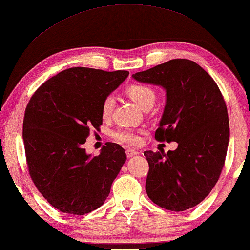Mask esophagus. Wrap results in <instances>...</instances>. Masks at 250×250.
<instances>
[{
    "mask_svg": "<svg viewBox=\"0 0 250 250\" xmlns=\"http://www.w3.org/2000/svg\"><path fill=\"white\" fill-rule=\"evenodd\" d=\"M125 154H126V156H128V157H132L134 155H138L139 152L135 151V149H126Z\"/></svg>",
    "mask_w": 250,
    "mask_h": 250,
    "instance_id": "34e87169",
    "label": "esophagus"
}]
</instances>
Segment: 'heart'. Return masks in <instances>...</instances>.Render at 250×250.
<instances>
[{
	"label": "heart",
	"instance_id": "b5f03b06",
	"mask_svg": "<svg viewBox=\"0 0 250 250\" xmlns=\"http://www.w3.org/2000/svg\"><path fill=\"white\" fill-rule=\"evenodd\" d=\"M126 94L137 104L141 109L145 110L146 108H152L156 101V94L151 86L145 84H133L126 88ZM116 98L112 94L107 95L104 98L102 104V116L104 118L109 117L113 108H115ZM113 138L119 142L126 145H138L141 141L140 131L133 129H120L112 134Z\"/></svg>",
	"mask_w": 250,
	"mask_h": 250
}]
</instances>
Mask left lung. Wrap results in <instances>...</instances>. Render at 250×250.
Here are the masks:
<instances>
[{
	"instance_id": "1",
	"label": "left lung",
	"mask_w": 250,
	"mask_h": 250,
	"mask_svg": "<svg viewBox=\"0 0 250 250\" xmlns=\"http://www.w3.org/2000/svg\"><path fill=\"white\" fill-rule=\"evenodd\" d=\"M162 86L166 105L155 139L177 142L168 151H145V190L158 207L180 212L196 207L214 187L223 169L229 141L228 108L208 72L187 59H174L132 75Z\"/></svg>"
}]
</instances>
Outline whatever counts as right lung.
<instances>
[{"label": "right lung", "instance_id": "add662e5", "mask_svg": "<svg viewBox=\"0 0 250 250\" xmlns=\"http://www.w3.org/2000/svg\"><path fill=\"white\" fill-rule=\"evenodd\" d=\"M128 71L71 67L40 86L26 107L22 140L29 175L43 198L63 213L84 215L110 192L126 160L119 144L98 156L82 144L103 124L102 104L128 78Z\"/></svg>", "mask_w": 250, "mask_h": 250}]
</instances>
